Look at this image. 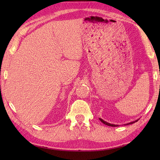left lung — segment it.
<instances>
[{
    "label": "left lung",
    "mask_w": 160,
    "mask_h": 160,
    "mask_svg": "<svg viewBox=\"0 0 160 160\" xmlns=\"http://www.w3.org/2000/svg\"><path fill=\"white\" fill-rule=\"evenodd\" d=\"M100 119V120L102 122L103 124H106V125H107V126H109V127H118V124H110V123H108V122H107L106 121H104L102 119H101V118H99ZM138 120H135V121H134V122H130V123H128V124H124V125H128V124H133V123H135V122H138Z\"/></svg>",
    "instance_id": "8db88e82"
}]
</instances>
